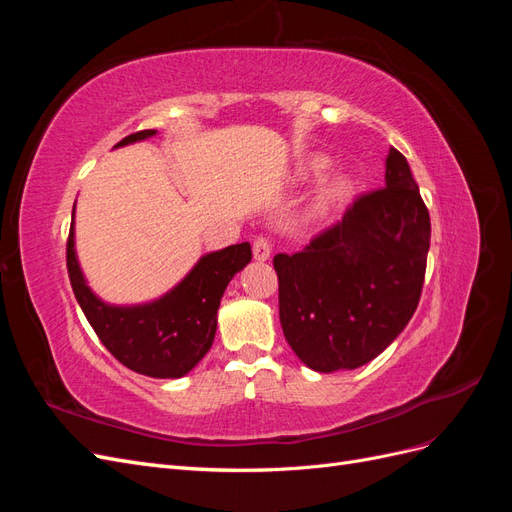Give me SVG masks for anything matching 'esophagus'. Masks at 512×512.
Masks as SVG:
<instances>
[{"label":"esophagus","mask_w":512,"mask_h":512,"mask_svg":"<svg viewBox=\"0 0 512 512\" xmlns=\"http://www.w3.org/2000/svg\"><path fill=\"white\" fill-rule=\"evenodd\" d=\"M252 250H254V258L258 262H265L271 258V243L265 237H258L252 245Z\"/></svg>","instance_id":"esophagus-1"}]
</instances>
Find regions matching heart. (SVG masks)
<instances>
[{
    "mask_svg": "<svg viewBox=\"0 0 512 512\" xmlns=\"http://www.w3.org/2000/svg\"><path fill=\"white\" fill-rule=\"evenodd\" d=\"M333 166V160L329 156H322V153H316V156L307 158L299 170H297V177L301 181H318L324 175L329 173V168ZM354 190V183L348 175H335L327 181L322 190V203L324 205H331V203H339V200H344L352 194Z\"/></svg>",
    "mask_w": 512,
    "mask_h": 512,
    "instance_id": "heart-1",
    "label": "heart"
}]
</instances>
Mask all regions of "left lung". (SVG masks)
Masks as SVG:
<instances>
[{"mask_svg":"<svg viewBox=\"0 0 512 512\" xmlns=\"http://www.w3.org/2000/svg\"><path fill=\"white\" fill-rule=\"evenodd\" d=\"M431 222L408 160L386 156L384 188L297 254H277L280 322L314 371L356 369L389 348L421 299Z\"/></svg>","mask_w":512,"mask_h":512,"instance_id":"obj_1","label":"left lung"}]
</instances>
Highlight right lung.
<instances>
[{
	"mask_svg": "<svg viewBox=\"0 0 512 512\" xmlns=\"http://www.w3.org/2000/svg\"><path fill=\"white\" fill-rule=\"evenodd\" d=\"M158 130H143L115 147L141 143ZM76 207V205H74ZM68 275L85 318L119 363L149 378H183L209 352L224 290L247 262L250 243L200 256L192 271L162 297L138 305H113L89 288L74 245V209L68 237Z\"/></svg>",
	"mask_w": 512,
	"mask_h": 512,
	"instance_id": "obj_1",
	"label": "right lung"
}]
</instances>
